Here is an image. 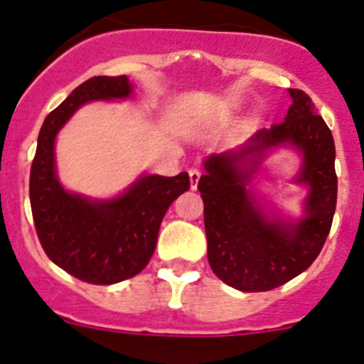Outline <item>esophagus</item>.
<instances>
[{
	"instance_id": "1",
	"label": "esophagus",
	"mask_w": 364,
	"mask_h": 364,
	"mask_svg": "<svg viewBox=\"0 0 364 364\" xmlns=\"http://www.w3.org/2000/svg\"><path fill=\"white\" fill-rule=\"evenodd\" d=\"M200 169L198 167H191L189 169V180H191V189H197V184H198V180H200Z\"/></svg>"
}]
</instances>
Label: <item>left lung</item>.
Returning a JSON list of instances; mask_svg holds the SVG:
<instances>
[{
  "label": "left lung",
  "mask_w": 364,
  "mask_h": 364,
  "mask_svg": "<svg viewBox=\"0 0 364 364\" xmlns=\"http://www.w3.org/2000/svg\"><path fill=\"white\" fill-rule=\"evenodd\" d=\"M290 96L294 104L284 120L260 129L237 153L210 156L198 180L208 260L215 275L235 290L268 291L297 277L317 259L332 228L337 204L332 131L315 114L306 92L290 89ZM286 141L305 156L301 180L311 186L307 217L294 228L266 221L245 191L255 171V164L243 167L247 154Z\"/></svg>",
  "instance_id": "8db88e82"
}]
</instances>
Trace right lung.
<instances>
[{
	"label": "right lung",
	"instance_id": "add662e5",
	"mask_svg": "<svg viewBox=\"0 0 364 364\" xmlns=\"http://www.w3.org/2000/svg\"><path fill=\"white\" fill-rule=\"evenodd\" d=\"M131 95L127 76H92L45 118L31 166V208L47 257L89 284H114L142 272L159 239L160 222L176 197L189 189V175H147L107 202L70 195L54 173V138L80 105Z\"/></svg>",
	"mask_w": 364,
	"mask_h": 364
}]
</instances>
